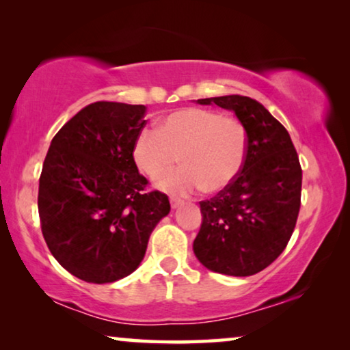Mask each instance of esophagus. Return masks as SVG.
I'll list each match as a JSON object with an SVG mask.
<instances>
[{
	"label": "esophagus",
	"instance_id": "esophagus-1",
	"mask_svg": "<svg viewBox=\"0 0 350 350\" xmlns=\"http://www.w3.org/2000/svg\"><path fill=\"white\" fill-rule=\"evenodd\" d=\"M170 202L173 208H177L179 206H182V200H177V198H170Z\"/></svg>",
	"mask_w": 350,
	"mask_h": 350
}]
</instances>
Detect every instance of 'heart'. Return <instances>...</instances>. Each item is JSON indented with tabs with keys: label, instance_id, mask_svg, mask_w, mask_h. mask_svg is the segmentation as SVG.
<instances>
[{
	"label": "heart",
	"instance_id": "b5f03b06",
	"mask_svg": "<svg viewBox=\"0 0 350 350\" xmlns=\"http://www.w3.org/2000/svg\"><path fill=\"white\" fill-rule=\"evenodd\" d=\"M248 132L241 119L200 107L177 109L161 119L159 130L144 129L133 146V160L144 174L158 176L178 159L180 169L155 179L159 189L187 195L202 189L215 193L243 168Z\"/></svg>",
	"mask_w": 350,
	"mask_h": 350
}]
</instances>
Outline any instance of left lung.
<instances>
[{
  "label": "left lung",
  "mask_w": 350,
  "mask_h": 350,
  "mask_svg": "<svg viewBox=\"0 0 350 350\" xmlns=\"http://www.w3.org/2000/svg\"><path fill=\"white\" fill-rule=\"evenodd\" d=\"M201 105L231 109L248 132L239 176L201 201L202 223L193 252L208 270L250 276L283 253L300 211L301 168L291 137L264 105L245 96L200 98Z\"/></svg>",
  "instance_id": "1"
}]
</instances>
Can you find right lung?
I'll use <instances>...</instances> for the list:
<instances>
[{
	"label": "right lung",
	"instance_id": "right-lung-1",
	"mask_svg": "<svg viewBox=\"0 0 350 350\" xmlns=\"http://www.w3.org/2000/svg\"><path fill=\"white\" fill-rule=\"evenodd\" d=\"M146 107L96 102L51 139L39 179L42 234L55 259L86 283L138 269L150 232L170 213L165 193L146 191L133 146Z\"/></svg>",
	"mask_w": 350,
	"mask_h": 350
}]
</instances>
